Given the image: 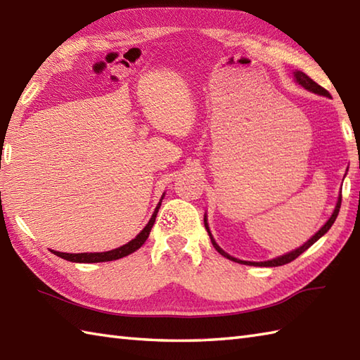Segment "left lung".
<instances>
[{
  "mask_svg": "<svg viewBox=\"0 0 360 360\" xmlns=\"http://www.w3.org/2000/svg\"><path fill=\"white\" fill-rule=\"evenodd\" d=\"M294 77H295V80H297V83L298 85H302L304 89H309V91H312V93H316V94H320V96H326V97H330V93H328V91L323 88V86H320L319 83H316L314 80H312L311 77H308L307 74L304 72H302V71H297L295 74H294ZM340 204H342V195L339 196V201H338V205H335V209H334V212H333V215H331V218L326 221L325 223V226L320 229V231L312 236L311 240H308L307 243L303 244L302 248H298V249H295V250H292V252H289V254H286V255H281V257H278V258H274V259H267V262H262V263H252V262H241V259H236V258H233V257H231L229 254H226V252L221 249L218 244L215 243V240H213V236H212V233H210V231H209V224H207V219L204 218V226H205V229H207V232H209V235H210V240H212V244H213V248H215L221 255H224L226 258H229V259H232V262H236V263H244V264H249V266H267V267H274V266H283V264H286V263H290L292 262V259H295L298 255H302L304 250H307L308 248H311L312 244H314L320 236H323L328 231H330L331 229V226L334 224V221H335V218H338V215H339V210H340Z\"/></svg>",
  "mask_w": 360,
  "mask_h": 360,
  "instance_id": "obj_1",
  "label": "left lung"
}]
</instances>
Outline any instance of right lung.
Listing matches in <instances>:
<instances>
[{"mask_svg": "<svg viewBox=\"0 0 360 360\" xmlns=\"http://www.w3.org/2000/svg\"><path fill=\"white\" fill-rule=\"evenodd\" d=\"M162 202V200H160ZM160 202L158 204V207L155 210V213L151 215V219L148 221V224L143 227V231L136 236L134 240H131L129 243L124 244L114 250H108V252H94V254H65V252H56L52 250L53 255H57L63 259H68V262H74V263H101V262H112V259H119L122 257H127L129 254H133L134 250L139 249L142 244L147 241L150 231L153 224H155V219L158 215V210L160 207Z\"/></svg>", "mask_w": 360, "mask_h": 360, "instance_id": "obj_1", "label": "right lung"}]
</instances>
